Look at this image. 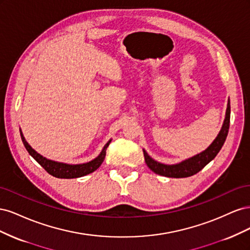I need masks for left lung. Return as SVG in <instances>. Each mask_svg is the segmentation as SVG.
<instances>
[{
    "label": "left lung",
    "instance_id": "obj_1",
    "mask_svg": "<svg viewBox=\"0 0 250 250\" xmlns=\"http://www.w3.org/2000/svg\"><path fill=\"white\" fill-rule=\"evenodd\" d=\"M229 122H230V103L229 101L228 108H226V116L224 123L222 126L221 131L219 132L216 140L211 143V145L204 150L203 152L195 155L185 162L177 164V165H164L161 163H157L151 158L145 150L143 151L144 156H145V162L149 169L153 171L158 175H163L166 177H174V178H183L192 176L194 174L198 173L202 170L206 166L213 161L218 154L219 151L222 148L223 144L226 140V137L229 134Z\"/></svg>",
    "mask_w": 250,
    "mask_h": 250
}]
</instances>
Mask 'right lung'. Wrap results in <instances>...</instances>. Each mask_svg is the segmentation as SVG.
<instances>
[{
	"label": "right lung",
	"mask_w": 250,
	"mask_h": 250,
	"mask_svg": "<svg viewBox=\"0 0 250 250\" xmlns=\"http://www.w3.org/2000/svg\"><path fill=\"white\" fill-rule=\"evenodd\" d=\"M21 138L29 154L31 155L49 174L57 178H77V177L87 175V174L96 171L102 165L105 155H106V149L110 143L109 141L106 145L104 146L100 155L96 157L92 162L86 163V164H80V165H67L63 163H57V162L47 160L46 157H43L41 154L37 153L36 151L32 149L31 146H30L26 142L21 131Z\"/></svg>",
	"instance_id": "add662e5"
}]
</instances>
